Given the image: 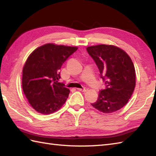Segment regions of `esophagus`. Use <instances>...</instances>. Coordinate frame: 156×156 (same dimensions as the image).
Wrapping results in <instances>:
<instances>
[{
    "label": "esophagus",
    "instance_id": "esophagus-1",
    "mask_svg": "<svg viewBox=\"0 0 156 156\" xmlns=\"http://www.w3.org/2000/svg\"><path fill=\"white\" fill-rule=\"evenodd\" d=\"M88 88L87 87H84L83 88H77L78 90H80V91H82V92H86L88 90Z\"/></svg>",
    "mask_w": 156,
    "mask_h": 156
}]
</instances>
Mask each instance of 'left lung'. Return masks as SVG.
Wrapping results in <instances>:
<instances>
[{
    "label": "left lung",
    "mask_w": 156,
    "mask_h": 156,
    "mask_svg": "<svg viewBox=\"0 0 156 156\" xmlns=\"http://www.w3.org/2000/svg\"><path fill=\"white\" fill-rule=\"evenodd\" d=\"M99 69L105 88L91 105L104 113H112L127 103L135 87V70L128 54L114 45H98L87 48Z\"/></svg>",
    "instance_id": "left-lung-1"
}]
</instances>
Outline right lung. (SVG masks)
<instances>
[{
	"label": "right lung",
	"instance_id": "obj_1",
	"mask_svg": "<svg viewBox=\"0 0 156 156\" xmlns=\"http://www.w3.org/2000/svg\"><path fill=\"white\" fill-rule=\"evenodd\" d=\"M77 49L48 44L35 49L28 57L23 69V90L29 104L39 113H53L67 100L69 90L58 82L60 68Z\"/></svg>",
	"mask_w": 156,
	"mask_h": 156
}]
</instances>
